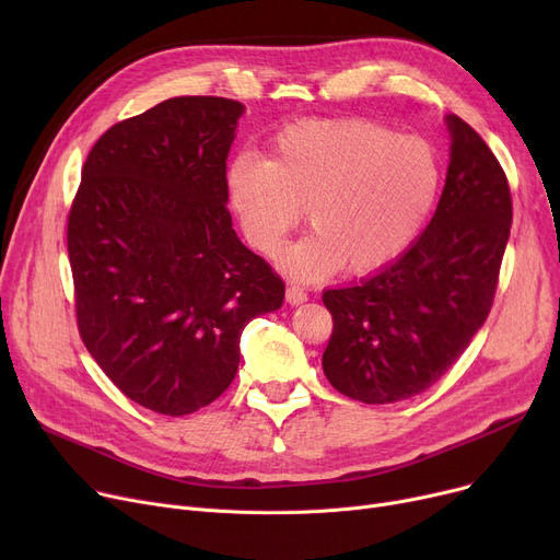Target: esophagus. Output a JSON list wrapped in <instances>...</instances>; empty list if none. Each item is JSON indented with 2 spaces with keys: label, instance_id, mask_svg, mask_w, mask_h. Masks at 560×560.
<instances>
[{
  "label": "esophagus",
  "instance_id": "1",
  "mask_svg": "<svg viewBox=\"0 0 560 560\" xmlns=\"http://www.w3.org/2000/svg\"><path fill=\"white\" fill-rule=\"evenodd\" d=\"M306 300H308V295L304 292V288H300V285H288L285 288V302L288 304L298 306V304H304Z\"/></svg>",
  "mask_w": 560,
  "mask_h": 560
}]
</instances>
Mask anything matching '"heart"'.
Listing matches in <instances>:
<instances>
[{
    "mask_svg": "<svg viewBox=\"0 0 560 560\" xmlns=\"http://www.w3.org/2000/svg\"><path fill=\"white\" fill-rule=\"evenodd\" d=\"M433 147L416 136L345 117L281 129L270 159L241 154L229 165L233 211L254 249L275 256L302 206L315 226L281 256L302 281L384 270L416 243L440 190Z\"/></svg>",
    "mask_w": 560,
    "mask_h": 560,
    "instance_id": "1",
    "label": "heart"
}]
</instances>
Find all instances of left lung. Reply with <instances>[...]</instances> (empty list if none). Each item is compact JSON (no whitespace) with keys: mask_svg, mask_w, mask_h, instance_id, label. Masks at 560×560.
Returning <instances> with one entry per match:
<instances>
[{"mask_svg":"<svg viewBox=\"0 0 560 560\" xmlns=\"http://www.w3.org/2000/svg\"><path fill=\"white\" fill-rule=\"evenodd\" d=\"M447 179L424 233L374 277L322 295L334 317L322 368L338 393L363 404L431 388L492 308L513 220L511 188L472 127L447 115Z\"/></svg>","mask_w":560,"mask_h":560,"instance_id":"left-lung-1","label":"left lung"}]
</instances>
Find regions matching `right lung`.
<instances>
[{
    "instance_id": "1",
    "label": "right lung",
    "mask_w": 560,
    "mask_h": 560,
    "mask_svg": "<svg viewBox=\"0 0 560 560\" xmlns=\"http://www.w3.org/2000/svg\"><path fill=\"white\" fill-rule=\"evenodd\" d=\"M243 104L172 97L113 125L68 215L79 336L131 401L188 416L238 372L241 334L285 285L226 209Z\"/></svg>"
}]
</instances>
